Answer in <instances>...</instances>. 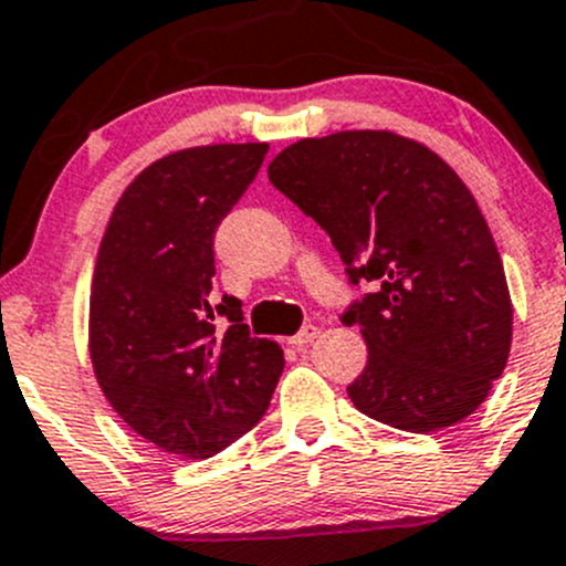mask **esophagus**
<instances>
[{
	"instance_id": "1",
	"label": "esophagus",
	"mask_w": 566,
	"mask_h": 566,
	"mask_svg": "<svg viewBox=\"0 0 566 566\" xmlns=\"http://www.w3.org/2000/svg\"><path fill=\"white\" fill-rule=\"evenodd\" d=\"M318 332H322V329H318V326L307 324V326H302V329L296 332V335L291 337L289 343H291V346H296V348H305V346H311L313 340H316V337H318Z\"/></svg>"
}]
</instances>
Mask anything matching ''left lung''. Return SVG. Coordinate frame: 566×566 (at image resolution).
Wrapping results in <instances>:
<instances>
[{"label":"left lung","mask_w":566,"mask_h":566,"mask_svg":"<svg viewBox=\"0 0 566 566\" xmlns=\"http://www.w3.org/2000/svg\"><path fill=\"white\" fill-rule=\"evenodd\" d=\"M266 174L329 234L348 281L373 283L343 313L368 343V365L348 384L354 406L409 433L480 409L510 357L512 300L463 179L389 130L302 138Z\"/></svg>","instance_id":"1"}]
</instances>
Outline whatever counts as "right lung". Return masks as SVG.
<instances>
[{"instance_id":"obj_1","label":"right lung","mask_w":566,"mask_h":566,"mask_svg":"<svg viewBox=\"0 0 566 566\" xmlns=\"http://www.w3.org/2000/svg\"><path fill=\"white\" fill-rule=\"evenodd\" d=\"M270 144L171 153L125 188L97 250L90 357L114 411L149 444L212 458L255 428L283 373L275 340L250 335L242 302L214 305V231Z\"/></svg>"}]
</instances>
